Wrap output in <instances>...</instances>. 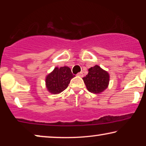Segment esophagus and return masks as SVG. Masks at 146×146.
Listing matches in <instances>:
<instances>
[{"label":"esophagus","mask_w":146,"mask_h":146,"mask_svg":"<svg viewBox=\"0 0 146 146\" xmlns=\"http://www.w3.org/2000/svg\"><path fill=\"white\" fill-rule=\"evenodd\" d=\"M78 76H80V77H83L84 74H83L82 72H80V73H78Z\"/></svg>","instance_id":"34e87169"}]
</instances>
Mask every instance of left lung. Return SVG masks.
Listing matches in <instances>:
<instances>
[{
	"instance_id": "left-lung-1",
	"label": "left lung",
	"mask_w": 146,
	"mask_h": 146,
	"mask_svg": "<svg viewBox=\"0 0 146 146\" xmlns=\"http://www.w3.org/2000/svg\"><path fill=\"white\" fill-rule=\"evenodd\" d=\"M87 89L90 93H100L108 87L109 75L98 65L88 69V73L83 78Z\"/></svg>"
}]
</instances>
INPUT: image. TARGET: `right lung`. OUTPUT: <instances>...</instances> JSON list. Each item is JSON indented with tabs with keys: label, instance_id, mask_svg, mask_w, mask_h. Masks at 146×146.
I'll return each instance as SVG.
<instances>
[{
	"label": "right lung",
	"instance_id": "add662e5",
	"mask_svg": "<svg viewBox=\"0 0 146 146\" xmlns=\"http://www.w3.org/2000/svg\"><path fill=\"white\" fill-rule=\"evenodd\" d=\"M74 77L67 66L55 68L53 72L46 76V88L51 93L58 94L67 88L71 80Z\"/></svg>",
	"mask_w": 146,
	"mask_h": 146
}]
</instances>
